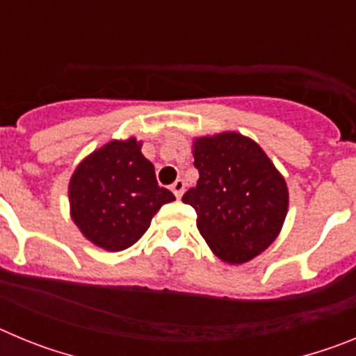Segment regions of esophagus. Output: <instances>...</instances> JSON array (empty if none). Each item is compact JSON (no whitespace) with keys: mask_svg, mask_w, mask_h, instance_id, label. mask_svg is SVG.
Returning a JSON list of instances; mask_svg holds the SVG:
<instances>
[{"mask_svg":"<svg viewBox=\"0 0 356 356\" xmlns=\"http://www.w3.org/2000/svg\"><path fill=\"white\" fill-rule=\"evenodd\" d=\"M171 191H172V194H175V196L178 197V200H180L181 194H184V191H185V184H184V180H176L175 184L171 185Z\"/></svg>","mask_w":356,"mask_h":356,"instance_id":"1","label":"esophagus"}]
</instances>
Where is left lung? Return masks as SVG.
Wrapping results in <instances>:
<instances>
[{"label":"left lung","instance_id":"left-lung-1","mask_svg":"<svg viewBox=\"0 0 356 356\" xmlns=\"http://www.w3.org/2000/svg\"><path fill=\"white\" fill-rule=\"evenodd\" d=\"M193 153L200 180L181 201L196 210L201 237L222 262L254 259L284 226L289 209L284 176L259 144L237 131L200 137Z\"/></svg>","mask_w":356,"mask_h":356}]
</instances>
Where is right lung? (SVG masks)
I'll list each match as a JSON object with an SVG mask.
<instances>
[{"mask_svg":"<svg viewBox=\"0 0 356 356\" xmlns=\"http://www.w3.org/2000/svg\"><path fill=\"white\" fill-rule=\"evenodd\" d=\"M130 137L112 140L90 153L69 181V205L83 237L106 251L134 246L171 191L160 187L153 163Z\"/></svg>","mask_w":356,"mask_h":356,"instance_id":"1","label":"right lung"}]
</instances>
